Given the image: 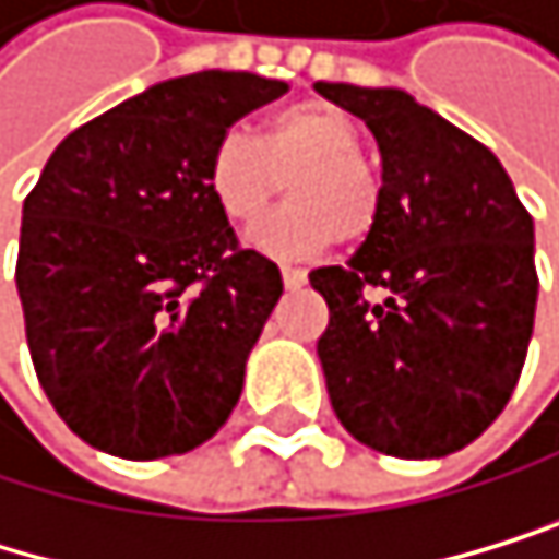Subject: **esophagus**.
Returning <instances> with one entry per match:
<instances>
[{"label": "esophagus", "instance_id": "1", "mask_svg": "<svg viewBox=\"0 0 559 559\" xmlns=\"http://www.w3.org/2000/svg\"><path fill=\"white\" fill-rule=\"evenodd\" d=\"M282 277H285V288H298V285H306V271L302 267H282Z\"/></svg>", "mask_w": 559, "mask_h": 559}]
</instances>
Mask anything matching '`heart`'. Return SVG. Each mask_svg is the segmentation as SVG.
<instances>
[{"label": "heart", "instance_id": "obj_1", "mask_svg": "<svg viewBox=\"0 0 559 559\" xmlns=\"http://www.w3.org/2000/svg\"><path fill=\"white\" fill-rule=\"evenodd\" d=\"M292 205L253 233L274 257H316L336 237L360 243L381 216V175L364 157L360 127L330 103H295L261 136L226 130L205 164L212 202L233 226H253L282 195Z\"/></svg>", "mask_w": 559, "mask_h": 559}]
</instances>
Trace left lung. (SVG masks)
I'll return each mask as SVG.
<instances>
[{
	"instance_id": "8db88e82",
	"label": "left lung",
	"mask_w": 559,
	"mask_h": 559,
	"mask_svg": "<svg viewBox=\"0 0 559 559\" xmlns=\"http://www.w3.org/2000/svg\"><path fill=\"white\" fill-rule=\"evenodd\" d=\"M316 92L374 133L384 192L350 261L309 274L330 306L316 350L333 412L388 456L464 450L501 416L526 364L539 292L533 216L485 143L408 92Z\"/></svg>"
}]
</instances>
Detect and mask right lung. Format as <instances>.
Returning a JSON list of instances; mask_svg holds the SVG:
<instances>
[{
  "label": "right lung",
  "mask_w": 559,
  "mask_h": 559,
  "mask_svg": "<svg viewBox=\"0 0 559 559\" xmlns=\"http://www.w3.org/2000/svg\"><path fill=\"white\" fill-rule=\"evenodd\" d=\"M288 92L250 71L160 82L68 133L23 202L16 288L50 405L95 450L188 453L229 419L282 271L243 250L205 164Z\"/></svg>",
  "instance_id": "add662e5"
}]
</instances>
